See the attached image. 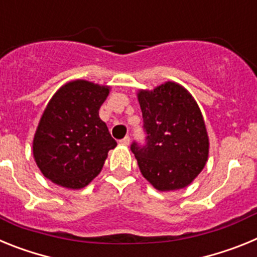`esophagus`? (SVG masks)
I'll list each match as a JSON object with an SVG mask.
<instances>
[{
	"label": "esophagus",
	"mask_w": 257,
	"mask_h": 257,
	"mask_svg": "<svg viewBox=\"0 0 257 257\" xmlns=\"http://www.w3.org/2000/svg\"><path fill=\"white\" fill-rule=\"evenodd\" d=\"M119 143H121L122 145H128L130 144V136H124L123 139H122Z\"/></svg>",
	"instance_id": "1"
}]
</instances>
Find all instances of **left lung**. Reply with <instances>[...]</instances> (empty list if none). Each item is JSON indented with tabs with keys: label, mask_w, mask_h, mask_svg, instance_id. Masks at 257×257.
<instances>
[{
	"label": "left lung",
	"mask_w": 257,
	"mask_h": 257,
	"mask_svg": "<svg viewBox=\"0 0 257 257\" xmlns=\"http://www.w3.org/2000/svg\"><path fill=\"white\" fill-rule=\"evenodd\" d=\"M147 134L145 145L131 144L138 165L156 189L185 188L208 158V136L201 109L183 86L166 82L138 92Z\"/></svg>",
	"instance_id": "1"
}]
</instances>
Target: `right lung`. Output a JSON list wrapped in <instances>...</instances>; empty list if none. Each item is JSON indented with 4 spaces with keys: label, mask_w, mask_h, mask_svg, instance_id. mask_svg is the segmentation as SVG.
I'll return each instance as SVG.
<instances>
[{
    "label": "right lung",
    "mask_w": 257,
    "mask_h": 257,
    "mask_svg": "<svg viewBox=\"0 0 257 257\" xmlns=\"http://www.w3.org/2000/svg\"><path fill=\"white\" fill-rule=\"evenodd\" d=\"M108 86L76 79L54 94L33 139V157L45 178L68 189H81L103 169L117 142L99 117Z\"/></svg>",
    "instance_id": "1"
}]
</instances>
